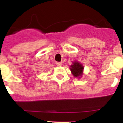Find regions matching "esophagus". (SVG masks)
<instances>
[{
  "label": "esophagus",
  "mask_w": 123,
  "mask_h": 123,
  "mask_svg": "<svg viewBox=\"0 0 123 123\" xmlns=\"http://www.w3.org/2000/svg\"><path fill=\"white\" fill-rule=\"evenodd\" d=\"M56 64L57 66H59V67H61L62 65V63L60 62H57L56 63Z\"/></svg>",
  "instance_id": "obj_1"
}]
</instances>
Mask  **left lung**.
Listing matches in <instances>:
<instances>
[{
	"label": "left lung",
	"mask_w": 123,
	"mask_h": 123,
	"mask_svg": "<svg viewBox=\"0 0 123 123\" xmlns=\"http://www.w3.org/2000/svg\"><path fill=\"white\" fill-rule=\"evenodd\" d=\"M69 69L74 77L80 79L83 74L84 66L82 64L77 61L72 62V64L71 65H70Z\"/></svg>",
	"instance_id": "left-lung-1"
}]
</instances>
